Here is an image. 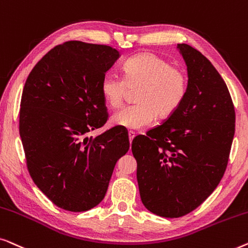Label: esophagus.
<instances>
[{"instance_id":"34e87169","label":"esophagus","mask_w":248,"mask_h":248,"mask_svg":"<svg viewBox=\"0 0 248 248\" xmlns=\"http://www.w3.org/2000/svg\"><path fill=\"white\" fill-rule=\"evenodd\" d=\"M128 136H129V141H130V144H131L132 140H134L136 134H135L134 131H129V132H128Z\"/></svg>"}]
</instances>
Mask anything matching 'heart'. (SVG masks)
<instances>
[{
	"label": "heart",
	"mask_w": 248,
	"mask_h": 248,
	"mask_svg": "<svg viewBox=\"0 0 248 248\" xmlns=\"http://www.w3.org/2000/svg\"><path fill=\"white\" fill-rule=\"evenodd\" d=\"M124 79L108 73L101 81V94L108 106L118 109L124 103L128 88L139 89L136 106L125 107L111 117V124L130 130H140L154 124L156 117L169 118L183 103L187 78L182 69L152 53L128 58L124 64Z\"/></svg>",
	"instance_id": "b5f03b06"
}]
</instances>
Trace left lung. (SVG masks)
Here are the masks:
<instances>
[{"instance_id": "8db88e82", "label": "left lung", "mask_w": 248, "mask_h": 248, "mask_svg": "<svg viewBox=\"0 0 248 248\" xmlns=\"http://www.w3.org/2000/svg\"><path fill=\"white\" fill-rule=\"evenodd\" d=\"M177 50L187 69L186 99L131 144L142 203L165 218L187 215L214 192L235 134V109L220 74L195 48L179 44Z\"/></svg>"}]
</instances>
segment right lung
<instances>
[{"instance_id": "right-lung-1", "label": "right lung", "mask_w": 248, "mask_h": 248, "mask_svg": "<svg viewBox=\"0 0 248 248\" xmlns=\"http://www.w3.org/2000/svg\"><path fill=\"white\" fill-rule=\"evenodd\" d=\"M120 57L104 45L67 41L44 56L28 76L20 109V137L33 182L57 207L90 210L103 200L128 134L106 124L101 81Z\"/></svg>"}]
</instances>
